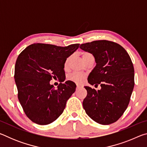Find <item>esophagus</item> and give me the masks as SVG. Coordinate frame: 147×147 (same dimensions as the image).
Segmentation results:
<instances>
[{
	"instance_id": "obj_1",
	"label": "esophagus",
	"mask_w": 147,
	"mask_h": 147,
	"mask_svg": "<svg viewBox=\"0 0 147 147\" xmlns=\"http://www.w3.org/2000/svg\"><path fill=\"white\" fill-rule=\"evenodd\" d=\"M82 88V86L80 85V84H77V85H76V89H79V88Z\"/></svg>"
}]
</instances>
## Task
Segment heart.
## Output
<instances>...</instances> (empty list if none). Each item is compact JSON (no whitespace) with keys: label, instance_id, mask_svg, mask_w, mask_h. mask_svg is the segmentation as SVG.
Segmentation results:
<instances>
[{"label":"heart","instance_id":"obj_1","mask_svg":"<svg viewBox=\"0 0 147 147\" xmlns=\"http://www.w3.org/2000/svg\"><path fill=\"white\" fill-rule=\"evenodd\" d=\"M91 56L92 55L91 54L88 53H83V54H82L83 60L84 61L87 58H88V57ZM70 59H71V58L70 57H69V58H67L65 61V63H64L65 69H67L68 67ZM84 78H85V75H84V74H81V73H73L71 74L70 75L68 76V79L69 80L73 81V82H74L78 83V84L82 82L84 80Z\"/></svg>","mask_w":147,"mask_h":147}]
</instances>
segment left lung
<instances>
[{
  "label": "left lung",
  "instance_id": "1",
  "mask_svg": "<svg viewBox=\"0 0 147 147\" xmlns=\"http://www.w3.org/2000/svg\"><path fill=\"white\" fill-rule=\"evenodd\" d=\"M80 48L92 54L96 66L88 76L96 91L85 86L88 92L83 107L89 117L108 125L116 122L127 108L134 87V69L126 50L115 42L94 41L82 44Z\"/></svg>",
  "mask_w": 147,
  "mask_h": 147
}]
</instances>
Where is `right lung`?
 I'll return each mask as SVG.
<instances>
[{"mask_svg":"<svg viewBox=\"0 0 147 147\" xmlns=\"http://www.w3.org/2000/svg\"><path fill=\"white\" fill-rule=\"evenodd\" d=\"M80 44L67 47L34 43L23 50L15 66V81L18 98L26 116L34 123L46 125L63 113L66 102L76 90V84L67 80L55 89L53 78L65 79L64 63Z\"/></svg>","mask_w":147,"mask_h":147,"instance_id":"1","label":"right lung"}]
</instances>
